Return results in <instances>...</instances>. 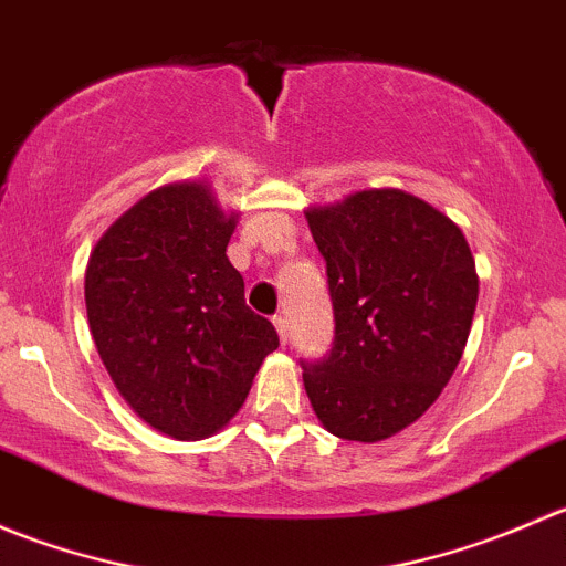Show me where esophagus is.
<instances>
[{
    "label": "esophagus",
    "instance_id": "34e87169",
    "mask_svg": "<svg viewBox=\"0 0 566 566\" xmlns=\"http://www.w3.org/2000/svg\"><path fill=\"white\" fill-rule=\"evenodd\" d=\"M273 325H276V331H279V339H282V345H284V342H287V336H290V328H287V317H284V315H276V317H273Z\"/></svg>",
    "mask_w": 566,
    "mask_h": 566
}]
</instances>
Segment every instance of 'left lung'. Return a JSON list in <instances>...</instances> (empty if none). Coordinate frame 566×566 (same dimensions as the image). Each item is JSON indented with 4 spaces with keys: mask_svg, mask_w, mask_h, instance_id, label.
<instances>
[{
    "mask_svg": "<svg viewBox=\"0 0 566 566\" xmlns=\"http://www.w3.org/2000/svg\"><path fill=\"white\" fill-rule=\"evenodd\" d=\"M334 342L301 361L325 430L375 443L413 424L458 369L479 279L460 227L424 199L373 188L312 208Z\"/></svg>",
    "mask_w": 566,
    "mask_h": 566,
    "instance_id": "8db88e82",
    "label": "left lung"
}]
</instances>
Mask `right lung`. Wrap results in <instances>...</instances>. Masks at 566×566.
<instances>
[{
    "instance_id": "1",
    "label": "right lung",
    "mask_w": 566,
    "mask_h": 566,
    "mask_svg": "<svg viewBox=\"0 0 566 566\" xmlns=\"http://www.w3.org/2000/svg\"><path fill=\"white\" fill-rule=\"evenodd\" d=\"M232 230L235 216L202 182H172L119 216L90 256L84 298L104 367L125 402L177 441L221 430L279 347L227 260Z\"/></svg>"
}]
</instances>
